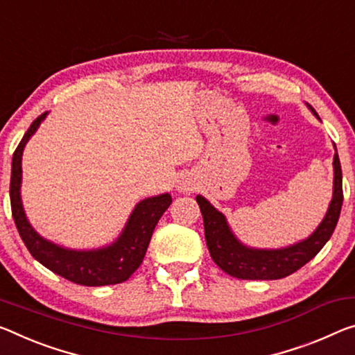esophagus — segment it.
<instances>
[{
  "label": "esophagus",
  "mask_w": 355,
  "mask_h": 355,
  "mask_svg": "<svg viewBox=\"0 0 355 355\" xmlns=\"http://www.w3.org/2000/svg\"><path fill=\"white\" fill-rule=\"evenodd\" d=\"M183 189H187V191H188V188H183Z\"/></svg>",
  "instance_id": "34e87169"
}]
</instances>
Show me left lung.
I'll list each match as a JSON object with an SVG mask.
<instances>
[{
  "label": "left lung",
  "instance_id": "left-lung-1",
  "mask_svg": "<svg viewBox=\"0 0 355 355\" xmlns=\"http://www.w3.org/2000/svg\"><path fill=\"white\" fill-rule=\"evenodd\" d=\"M311 112L318 116L314 109ZM334 198L322 223L306 240L291 245L288 248H248L235 237L223 213H219L205 198L198 196L196 200L204 218L207 246L216 266L230 277L240 279H279L289 277L311 261L331 237L341 213L343 175L338 153L334 156Z\"/></svg>",
  "mask_w": 355,
  "mask_h": 355
}]
</instances>
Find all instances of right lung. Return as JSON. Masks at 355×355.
<instances>
[{
  "label": "right lung",
  "mask_w": 355,
  "mask_h": 355,
  "mask_svg": "<svg viewBox=\"0 0 355 355\" xmlns=\"http://www.w3.org/2000/svg\"><path fill=\"white\" fill-rule=\"evenodd\" d=\"M47 112L39 115L28 128L19 147L12 156V173H10V208L21 240L31 256L44 267L52 270L76 284L82 286H109L126 281L142 263L148 243L157 221L168 205L171 194H159L144 199L134 208L120 237L105 248L92 251L67 250L42 239L25 216L20 198L21 183V155L28 140L36 132Z\"/></svg>",
  "instance_id": "1"
}]
</instances>
